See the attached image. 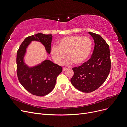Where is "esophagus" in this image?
<instances>
[{"instance_id":"obj_1","label":"esophagus","mask_w":127,"mask_h":127,"mask_svg":"<svg viewBox=\"0 0 127 127\" xmlns=\"http://www.w3.org/2000/svg\"><path fill=\"white\" fill-rule=\"evenodd\" d=\"M67 69V68H66V67H63V71H65Z\"/></svg>"}]
</instances>
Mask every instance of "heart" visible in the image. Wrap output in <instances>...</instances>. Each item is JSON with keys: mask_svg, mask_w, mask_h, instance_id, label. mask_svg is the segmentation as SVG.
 I'll return each instance as SVG.
<instances>
[{"mask_svg": "<svg viewBox=\"0 0 127 127\" xmlns=\"http://www.w3.org/2000/svg\"><path fill=\"white\" fill-rule=\"evenodd\" d=\"M93 49V42L88 37L72 35L64 37L59 41L58 46L51 50L52 57L58 63H62L67 53L66 62H72L79 65L85 63L90 56Z\"/></svg>", "mask_w": 127, "mask_h": 127, "instance_id": "b5f03b06", "label": "heart"}]
</instances>
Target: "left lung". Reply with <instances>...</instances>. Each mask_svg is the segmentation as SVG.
<instances>
[{"instance_id": "1", "label": "left lung", "mask_w": 127, "mask_h": 127, "mask_svg": "<svg viewBox=\"0 0 127 127\" xmlns=\"http://www.w3.org/2000/svg\"><path fill=\"white\" fill-rule=\"evenodd\" d=\"M94 41L91 58L81 66L73 68L72 85L78 90L90 93L96 90L106 80L111 68L109 45L99 34L88 32Z\"/></svg>"}]
</instances>
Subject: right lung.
Here are the masks:
<instances>
[{"mask_svg": "<svg viewBox=\"0 0 127 127\" xmlns=\"http://www.w3.org/2000/svg\"><path fill=\"white\" fill-rule=\"evenodd\" d=\"M52 39L51 34L37 33L29 36L22 42L17 53V73L19 81L27 91L37 96H45L53 90L56 78L62 72V67L49 60L30 67L25 64L23 59L28 46L33 41L40 42L50 54Z\"/></svg>", "mask_w": 127, "mask_h": 127, "instance_id": "obj_1", "label": "right lung"}]
</instances>
